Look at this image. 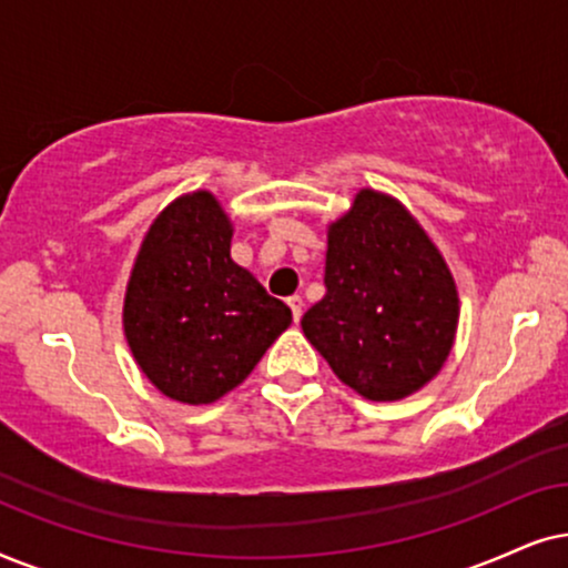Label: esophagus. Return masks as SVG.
Segmentation results:
<instances>
[{
	"label": "esophagus",
	"mask_w": 568,
	"mask_h": 568,
	"mask_svg": "<svg viewBox=\"0 0 568 568\" xmlns=\"http://www.w3.org/2000/svg\"><path fill=\"white\" fill-rule=\"evenodd\" d=\"M288 306H291V312H293V320H301V314H304V298L301 296H291L288 298Z\"/></svg>",
	"instance_id": "obj_1"
}]
</instances>
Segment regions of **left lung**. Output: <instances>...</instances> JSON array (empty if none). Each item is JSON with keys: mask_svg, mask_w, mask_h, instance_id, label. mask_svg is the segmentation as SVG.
Masks as SVG:
<instances>
[{"mask_svg": "<svg viewBox=\"0 0 568 568\" xmlns=\"http://www.w3.org/2000/svg\"><path fill=\"white\" fill-rule=\"evenodd\" d=\"M324 288L301 327L358 395L403 399L444 366L459 316L455 280L392 196L363 189L329 225Z\"/></svg>", "mask_w": 568, "mask_h": 568, "instance_id": "left-lung-1", "label": "left lung"}]
</instances>
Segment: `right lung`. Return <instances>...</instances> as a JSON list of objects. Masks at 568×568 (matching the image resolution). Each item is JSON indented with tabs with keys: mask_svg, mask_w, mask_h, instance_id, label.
<instances>
[{
	"mask_svg": "<svg viewBox=\"0 0 568 568\" xmlns=\"http://www.w3.org/2000/svg\"><path fill=\"white\" fill-rule=\"evenodd\" d=\"M231 221L210 192L150 225L124 298V332L165 397L207 405L239 387L288 329L291 308L231 260Z\"/></svg>",
	"mask_w": 568,
	"mask_h": 568,
	"instance_id": "right-lung-1",
	"label": "right lung"
}]
</instances>
